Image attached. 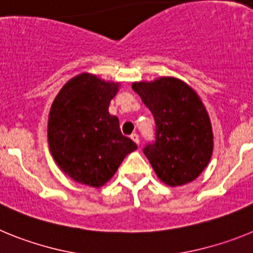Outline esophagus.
<instances>
[{"instance_id":"obj_1","label":"esophagus","mask_w":253,"mask_h":253,"mask_svg":"<svg viewBox=\"0 0 253 253\" xmlns=\"http://www.w3.org/2000/svg\"><path fill=\"white\" fill-rule=\"evenodd\" d=\"M130 138H131V140H133L134 143H135V144H139V137H138V134H131L130 135Z\"/></svg>"}]
</instances>
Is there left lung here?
<instances>
[{"mask_svg": "<svg viewBox=\"0 0 253 253\" xmlns=\"http://www.w3.org/2000/svg\"><path fill=\"white\" fill-rule=\"evenodd\" d=\"M153 114L156 140L143 149L156 175L169 186L195 180L213 154L209 114L198 93L175 77L131 84Z\"/></svg>", "mask_w": 253, "mask_h": 253, "instance_id": "left-lung-1", "label": "left lung"}]
</instances>
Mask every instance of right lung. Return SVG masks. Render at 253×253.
<instances>
[{
	"label": "right lung",
	"mask_w": 253,
	"mask_h": 253,
	"mask_svg": "<svg viewBox=\"0 0 253 253\" xmlns=\"http://www.w3.org/2000/svg\"><path fill=\"white\" fill-rule=\"evenodd\" d=\"M120 84L81 73L64 84L51 104L48 143L59 169L87 186L101 187L137 144L120 131L109 105Z\"/></svg>",
	"instance_id": "add662e5"
}]
</instances>
